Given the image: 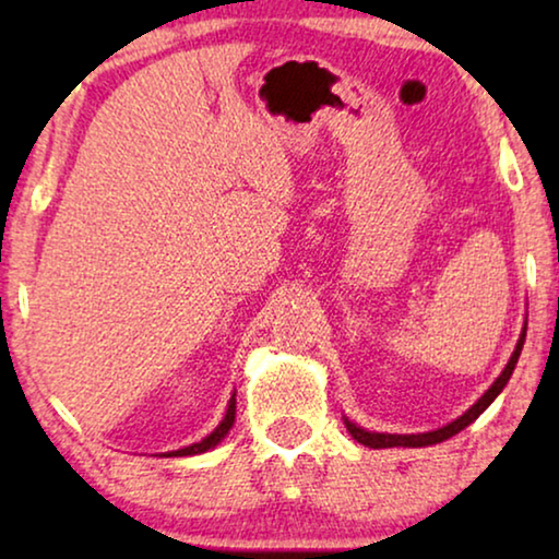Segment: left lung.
I'll use <instances>...</instances> for the list:
<instances>
[{
	"instance_id": "8db88e82",
	"label": "left lung",
	"mask_w": 559,
	"mask_h": 559,
	"mask_svg": "<svg viewBox=\"0 0 559 559\" xmlns=\"http://www.w3.org/2000/svg\"><path fill=\"white\" fill-rule=\"evenodd\" d=\"M524 338H526V325L522 328V335H519V343L514 348V354H511L507 369H503L499 373V379L493 381L491 386H488V392L480 396V400L473 404V407L468 412H463L461 417L453 419V423L445 425V427H438V430L432 432H419V435H389V432H369L364 430V427H358L350 423V419H346V427L350 432V438L361 442V445L366 448H425V445H435V442H442L448 438H453V435H457L461 430H465L473 419H478V415H484V409L491 404L496 396L501 394V389L507 386V381L511 379V373H514V366L519 361V354H522V346H524Z\"/></svg>"
}]
</instances>
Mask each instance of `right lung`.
Returning a JSON list of instances; mask_svg holds the SVG:
<instances>
[{
    "instance_id": "add662e5",
    "label": "right lung",
    "mask_w": 559,
    "mask_h": 559,
    "mask_svg": "<svg viewBox=\"0 0 559 559\" xmlns=\"http://www.w3.org/2000/svg\"><path fill=\"white\" fill-rule=\"evenodd\" d=\"M234 419H236V396H231V400H228V407H226L224 419H221V425L209 435V438H203L201 442H193V445H188V448L173 450V453H167V455H198V453H205V450L216 448L218 442L226 438L228 430H231V427H234Z\"/></svg>"
}]
</instances>
